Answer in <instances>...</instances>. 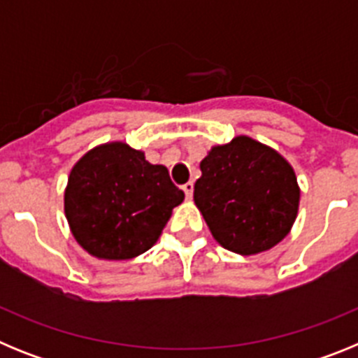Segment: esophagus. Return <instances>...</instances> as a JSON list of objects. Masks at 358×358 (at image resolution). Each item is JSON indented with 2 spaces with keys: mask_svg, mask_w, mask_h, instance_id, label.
I'll return each instance as SVG.
<instances>
[{
  "mask_svg": "<svg viewBox=\"0 0 358 358\" xmlns=\"http://www.w3.org/2000/svg\"><path fill=\"white\" fill-rule=\"evenodd\" d=\"M182 189H185L186 197H188V199H192V195H194V182H192V181H189V182H186V185L182 186Z\"/></svg>",
  "mask_w": 358,
  "mask_h": 358,
  "instance_id": "obj_1",
  "label": "esophagus"
}]
</instances>
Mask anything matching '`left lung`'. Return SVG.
Returning <instances> with one entry per match:
<instances>
[{
	"label": "left lung",
	"instance_id": "8db88e82",
	"mask_svg": "<svg viewBox=\"0 0 358 358\" xmlns=\"http://www.w3.org/2000/svg\"><path fill=\"white\" fill-rule=\"evenodd\" d=\"M194 201L222 248L249 256L289 235L299 206L292 166L248 136L217 145L201 161Z\"/></svg>",
	"mask_w": 358,
	"mask_h": 358
}]
</instances>
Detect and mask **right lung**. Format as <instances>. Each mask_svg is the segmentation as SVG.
I'll use <instances>...</instances> for the list:
<instances>
[{
	"label": "right lung",
	"instance_id": "obj_1",
	"mask_svg": "<svg viewBox=\"0 0 358 358\" xmlns=\"http://www.w3.org/2000/svg\"><path fill=\"white\" fill-rule=\"evenodd\" d=\"M182 199L163 164H150L143 152L115 141L73 166L64 211L73 236L90 255L131 260L157 242Z\"/></svg>",
	"mask_w": 358,
	"mask_h": 358
}]
</instances>
